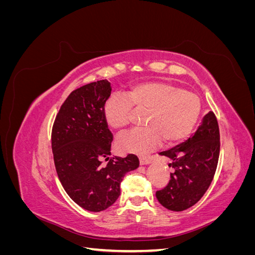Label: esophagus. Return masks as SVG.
<instances>
[{
  "instance_id": "obj_1",
  "label": "esophagus",
  "mask_w": 255,
  "mask_h": 255,
  "mask_svg": "<svg viewBox=\"0 0 255 255\" xmlns=\"http://www.w3.org/2000/svg\"><path fill=\"white\" fill-rule=\"evenodd\" d=\"M139 163L141 165H148L151 163V157L150 156H140L139 157Z\"/></svg>"
}]
</instances>
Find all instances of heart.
Here are the masks:
<instances>
[{
  "instance_id": "heart-1",
  "label": "heart",
  "mask_w": 255,
  "mask_h": 255,
  "mask_svg": "<svg viewBox=\"0 0 255 255\" xmlns=\"http://www.w3.org/2000/svg\"><path fill=\"white\" fill-rule=\"evenodd\" d=\"M132 109L145 113L142 130L120 136L116 144L126 153L144 155L155 150L164 140L168 145L188 137L201 112L199 97L176 85L166 82L136 84L126 92V98L111 97L104 104V118L113 129H126Z\"/></svg>"
}]
</instances>
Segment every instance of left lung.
Instances as JSON below:
<instances>
[{"label": "left lung", "mask_w": 255, "mask_h": 255, "mask_svg": "<svg viewBox=\"0 0 255 255\" xmlns=\"http://www.w3.org/2000/svg\"><path fill=\"white\" fill-rule=\"evenodd\" d=\"M220 152V134L213 112L204 116L195 135L159 155L171 159L174 169L170 181L156 191L158 202L166 208L181 212L195 205L203 197L214 179Z\"/></svg>", "instance_id": "1"}]
</instances>
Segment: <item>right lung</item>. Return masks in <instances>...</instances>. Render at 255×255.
I'll return each mask as SVG.
<instances>
[{
	"mask_svg": "<svg viewBox=\"0 0 255 255\" xmlns=\"http://www.w3.org/2000/svg\"><path fill=\"white\" fill-rule=\"evenodd\" d=\"M111 83L98 81L73 90L60 106L52 128V151L58 179L73 201L101 212L120 196L127 172L139 166L134 154L110 157L113 134L104 118ZM109 160L102 166V158Z\"/></svg>",
	"mask_w": 255,
	"mask_h": 255,
	"instance_id": "add662e5",
	"label": "right lung"
}]
</instances>
